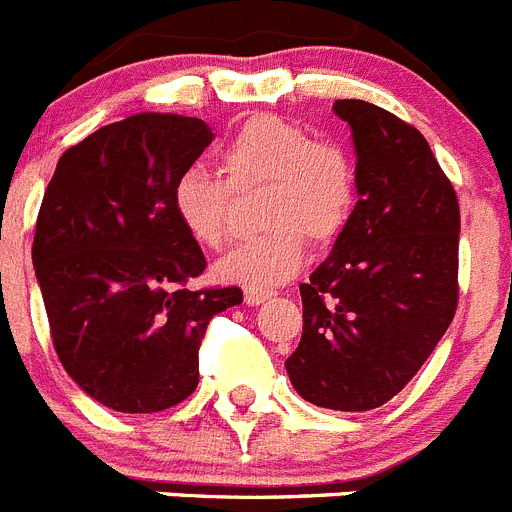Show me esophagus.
<instances>
[{
	"label": "esophagus",
	"instance_id": "esophagus-1",
	"mask_svg": "<svg viewBox=\"0 0 512 512\" xmlns=\"http://www.w3.org/2000/svg\"><path fill=\"white\" fill-rule=\"evenodd\" d=\"M274 295V292H271V289H251L248 287L246 289V305H261V302H266L269 300V297Z\"/></svg>",
	"mask_w": 512,
	"mask_h": 512
}]
</instances>
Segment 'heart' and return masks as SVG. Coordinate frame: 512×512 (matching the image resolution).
Here are the masks:
<instances>
[{"label": "heart", "mask_w": 512, "mask_h": 512, "mask_svg": "<svg viewBox=\"0 0 512 512\" xmlns=\"http://www.w3.org/2000/svg\"><path fill=\"white\" fill-rule=\"evenodd\" d=\"M233 189L266 187L261 225L269 228L220 259L217 277L264 289L289 279L305 259V238L328 246L343 233L356 205L354 161L338 143L274 115H256L220 151ZM171 207L189 241L215 251L230 228V188L220 176L189 166L176 176Z\"/></svg>", "instance_id": "obj_1"}]
</instances>
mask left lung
Here are the masks:
<instances>
[{
    "instance_id": "1",
    "label": "left lung",
    "mask_w": 512,
    "mask_h": 512,
    "mask_svg": "<svg viewBox=\"0 0 512 512\" xmlns=\"http://www.w3.org/2000/svg\"><path fill=\"white\" fill-rule=\"evenodd\" d=\"M356 151V202L328 259L300 284L287 361L307 402L364 413L418 374L459 302V202L428 140L364 99H338Z\"/></svg>"
}]
</instances>
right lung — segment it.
Wrapping results in <instances>:
<instances>
[{"mask_svg":"<svg viewBox=\"0 0 512 512\" xmlns=\"http://www.w3.org/2000/svg\"><path fill=\"white\" fill-rule=\"evenodd\" d=\"M200 117L140 112L58 158L43 194L33 266L69 377L117 413H161L200 382V343L238 287L189 289L205 253L171 207L176 176L202 156Z\"/></svg>","mask_w":512,"mask_h":512,"instance_id":"1","label":"right lung"}]
</instances>
